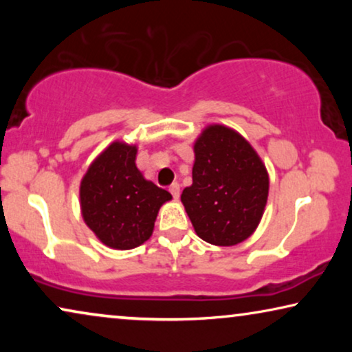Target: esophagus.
<instances>
[{"instance_id":"esophagus-1","label":"esophagus","mask_w":352,"mask_h":352,"mask_svg":"<svg viewBox=\"0 0 352 352\" xmlns=\"http://www.w3.org/2000/svg\"><path fill=\"white\" fill-rule=\"evenodd\" d=\"M170 192H171L173 199L175 200L179 199V184H177V182H173V184L170 186Z\"/></svg>"}]
</instances>
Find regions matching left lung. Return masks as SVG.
I'll return each mask as SVG.
<instances>
[{
    "instance_id": "obj_1",
    "label": "left lung",
    "mask_w": 352,
    "mask_h": 352,
    "mask_svg": "<svg viewBox=\"0 0 352 352\" xmlns=\"http://www.w3.org/2000/svg\"><path fill=\"white\" fill-rule=\"evenodd\" d=\"M194 153L192 186L181 201L197 235L216 247L242 243L266 208V166L252 144L224 124H208L195 139Z\"/></svg>"
}]
</instances>
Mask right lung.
Returning a JSON list of instances; mask_svg holds the SVG:
<instances>
[{
	"instance_id": "1",
	"label": "right lung",
	"mask_w": 352,
	"mask_h": 352,
	"mask_svg": "<svg viewBox=\"0 0 352 352\" xmlns=\"http://www.w3.org/2000/svg\"><path fill=\"white\" fill-rule=\"evenodd\" d=\"M136 144L115 141L91 163L80 184L86 226L105 247L136 248L151 239L158 210L173 197L144 177Z\"/></svg>"
}]
</instances>
